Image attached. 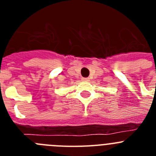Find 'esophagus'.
<instances>
[{
  "mask_svg": "<svg viewBox=\"0 0 156 156\" xmlns=\"http://www.w3.org/2000/svg\"><path fill=\"white\" fill-rule=\"evenodd\" d=\"M82 80H83V81H90V79H89V78H87V77H83L82 78Z\"/></svg>",
  "mask_w": 156,
  "mask_h": 156,
  "instance_id": "esophagus-1",
  "label": "esophagus"
}]
</instances>
